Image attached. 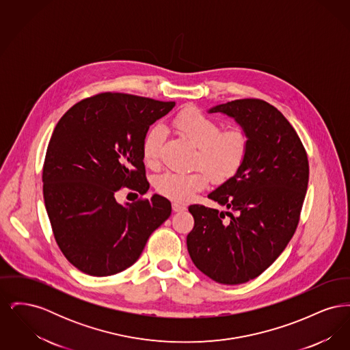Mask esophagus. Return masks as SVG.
I'll return each mask as SVG.
<instances>
[{
  "mask_svg": "<svg viewBox=\"0 0 350 350\" xmlns=\"http://www.w3.org/2000/svg\"><path fill=\"white\" fill-rule=\"evenodd\" d=\"M172 208H173L174 213H181V211L186 210V206L178 203V202H173V203H172Z\"/></svg>",
  "mask_w": 350,
  "mask_h": 350,
  "instance_id": "34e87169",
  "label": "esophagus"
}]
</instances>
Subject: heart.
<instances>
[{
    "instance_id": "obj_1",
    "label": "heart",
    "mask_w": 350,
    "mask_h": 350,
    "mask_svg": "<svg viewBox=\"0 0 350 350\" xmlns=\"http://www.w3.org/2000/svg\"><path fill=\"white\" fill-rule=\"evenodd\" d=\"M173 123L198 148L196 165H202L217 181L232 177L241 167L248 150V135L244 130L234 127L221 131L217 119L197 109L183 110ZM164 139L165 130L161 126L152 127L146 135L142 154L147 167L159 165ZM206 172L203 169L190 173L167 172L154 178L153 186L160 196L183 203L207 187L210 177Z\"/></svg>"
}]
</instances>
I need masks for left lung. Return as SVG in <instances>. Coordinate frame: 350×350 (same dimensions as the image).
I'll use <instances>...</instances> for the list:
<instances>
[{
    "label": "left lung",
    "mask_w": 350,
    "mask_h": 350,
    "mask_svg": "<svg viewBox=\"0 0 350 350\" xmlns=\"http://www.w3.org/2000/svg\"><path fill=\"white\" fill-rule=\"evenodd\" d=\"M207 111L233 118L248 135V150L239 170L208 194L227 211L189 207L194 228L187 250L215 282L245 283L278 258L297 230L308 185L307 153L288 120L265 100H231Z\"/></svg>",
    "instance_id": "obj_1"
}]
</instances>
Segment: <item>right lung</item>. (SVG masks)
I'll return each mask as SVG.
<instances>
[{
  "label": "right lung",
  "instance_id": "right-lung-1",
  "mask_svg": "<svg viewBox=\"0 0 350 350\" xmlns=\"http://www.w3.org/2000/svg\"><path fill=\"white\" fill-rule=\"evenodd\" d=\"M174 106L102 93L80 100L57 122L43 167V196L59 248L83 273L106 277L131 267L170 217V202L159 194L120 204L116 193L123 186L148 191L143 140Z\"/></svg>",
  "mask_w": 350,
  "mask_h": 350
}]
</instances>
